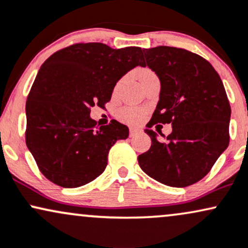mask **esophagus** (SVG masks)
<instances>
[{
	"label": "esophagus",
	"instance_id": "34e87169",
	"mask_svg": "<svg viewBox=\"0 0 248 248\" xmlns=\"http://www.w3.org/2000/svg\"><path fill=\"white\" fill-rule=\"evenodd\" d=\"M140 132H141L140 129H137V127H131V129H130V137L138 135V133H140Z\"/></svg>",
	"mask_w": 248,
	"mask_h": 248
}]
</instances>
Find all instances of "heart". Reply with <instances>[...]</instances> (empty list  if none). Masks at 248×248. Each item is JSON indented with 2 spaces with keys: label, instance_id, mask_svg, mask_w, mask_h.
Listing matches in <instances>:
<instances>
[{
  "label": "heart",
  "instance_id": "heart-1",
  "mask_svg": "<svg viewBox=\"0 0 248 248\" xmlns=\"http://www.w3.org/2000/svg\"><path fill=\"white\" fill-rule=\"evenodd\" d=\"M153 74L152 72L148 71V69H142V71L139 73V78L145 77V75ZM121 118L123 119L124 122L129 124H138L139 122L142 121L145 116V111L141 109H137V108H125L121 111Z\"/></svg>",
  "mask_w": 248,
  "mask_h": 248
}]
</instances>
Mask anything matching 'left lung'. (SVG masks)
Here are the masks:
<instances>
[{
	"label": "left lung",
	"mask_w": 248,
	"mask_h": 248,
	"mask_svg": "<svg viewBox=\"0 0 248 248\" xmlns=\"http://www.w3.org/2000/svg\"><path fill=\"white\" fill-rule=\"evenodd\" d=\"M160 80L159 102L151 122L171 124L167 141L150 129L152 145L138 156L148 176L170 187H188L210 171L229 146L231 118L225 88L208 60L187 49L158 46L142 49Z\"/></svg>",
	"instance_id": "8db88e82"
}]
</instances>
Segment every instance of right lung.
<instances>
[{
  "label": "right lung",
  "mask_w": 248,
  "mask_h": 248,
  "mask_svg": "<svg viewBox=\"0 0 248 248\" xmlns=\"http://www.w3.org/2000/svg\"><path fill=\"white\" fill-rule=\"evenodd\" d=\"M137 66L145 67L140 47L102 43L74 44L43 63L26 101L25 141L46 179L77 188L103 173L109 150L129 137V127L115 119L98 126L90 109L104 107Z\"/></svg>",
  "instance_id": "right-lung-1"
}]
</instances>
